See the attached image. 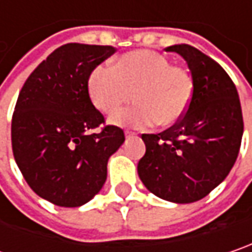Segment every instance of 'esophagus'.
Segmentation results:
<instances>
[{"instance_id":"1","label":"esophagus","mask_w":252,"mask_h":252,"mask_svg":"<svg viewBox=\"0 0 252 252\" xmlns=\"http://www.w3.org/2000/svg\"><path fill=\"white\" fill-rule=\"evenodd\" d=\"M125 136H126V139H129V137H133V136H135V133H133V132H129V130H126V132H125Z\"/></svg>"}]
</instances>
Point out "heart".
<instances>
[{
	"label": "heart",
	"instance_id": "heart-1",
	"mask_svg": "<svg viewBox=\"0 0 252 252\" xmlns=\"http://www.w3.org/2000/svg\"><path fill=\"white\" fill-rule=\"evenodd\" d=\"M89 94L100 112L112 115L132 93L137 104L112 116L119 126H172L185 116L193 81L184 67L152 50H136L117 59L115 67L99 64L89 76Z\"/></svg>",
	"mask_w": 252,
	"mask_h": 252
}]
</instances>
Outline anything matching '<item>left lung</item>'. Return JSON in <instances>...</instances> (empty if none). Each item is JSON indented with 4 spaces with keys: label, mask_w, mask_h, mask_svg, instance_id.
Returning <instances> with one entry per match:
<instances>
[{
    "label": "left lung",
    "mask_w": 252,
    "mask_h": 252,
    "mask_svg": "<svg viewBox=\"0 0 252 252\" xmlns=\"http://www.w3.org/2000/svg\"><path fill=\"white\" fill-rule=\"evenodd\" d=\"M188 64L193 96L185 116L158 135H142L146 153L137 163L143 185L176 204L202 199L229 173L240 152L243 112L224 68L188 44L171 45Z\"/></svg>",
    "instance_id": "left-lung-1"
}]
</instances>
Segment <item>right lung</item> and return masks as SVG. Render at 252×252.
Masks as SVG:
<instances>
[{
	"mask_svg": "<svg viewBox=\"0 0 252 252\" xmlns=\"http://www.w3.org/2000/svg\"><path fill=\"white\" fill-rule=\"evenodd\" d=\"M116 50L70 43L54 50L28 76L15 103L11 143L30 188L54 205L89 202L107 176V160L125 142L120 127L89 96V76ZM102 126L97 134L93 128Z\"/></svg>",
	"mask_w": 252,
	"mask_h": 252,
	"instance_id": "1",
	"label": "right lung"
}]
</instances>
